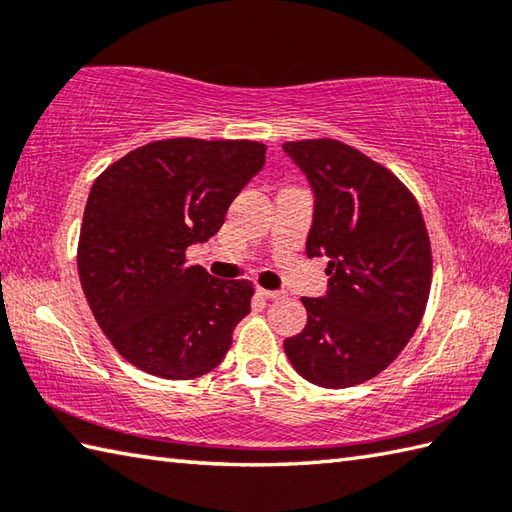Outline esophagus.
<instances>
[{"mask_svg": "<svg viewBox=\"0 0 512 512\" xmlns=\"http://www.w3.org/2000/svg\"><path fill=\"white\" fill-rule=\"evenodd\" d=\"M257 293L262 295L264 300H280V297H284V293H282V291H268V288H262V286L257 288Z\"/></svg>", "mask_w": 512, "mask_h": 512, "instance_id": "esophagus-1", "label": "esophagus"}]
</instances>
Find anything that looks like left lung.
Segmentation results:
<instances>
[{
  "instance_id": "left-lung-1",
  "label": "left lung",
  "mask_w": 512,
  "mask_h": 512,
  "mask_svg": "<svg viewBox=\"0 0 512 512\" xmlns=\"http://www.w3.org/2000/svg\"><path fill=\"white\" fill-rule=\"evenodd\" d=\"M315 190L306 255L329 257L327 297H302L306 327L284 340L297 374L342 389L385 371L423 320L432 246L410 188L336 138L288 141Z\"/></svg>"
}]
</instances>
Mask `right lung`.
Here are the masks:
<instances>
[{
  "mask_svg": "<svg viewBox=\"0 0 512 512\" xmlns=\"http://www.w3.org/2000/svg\"><path fill=\"white\" fill-rule=\"evenodd\" d=\"M264 163L257 141L167 138L136 147L91 185L80 284L98 327L134 367L190 380L224 360L253 282L215 280L185 250L217 235Z\"/></svg>",
  "mask_w": 512,
  "mask_h": 512,
  "instance_id": "obj_1",
  "label": "right lung"
}]
</instances>
